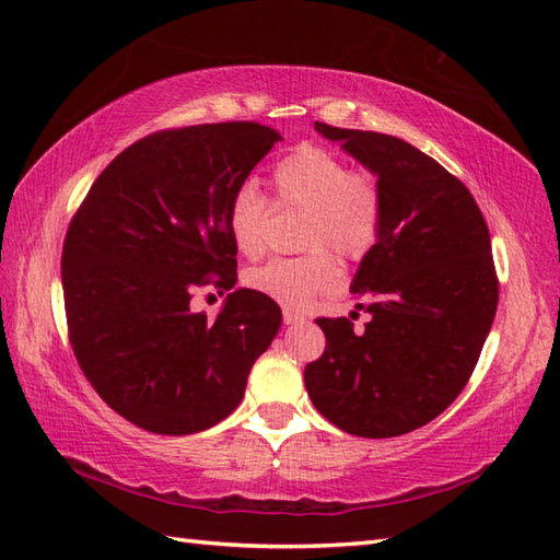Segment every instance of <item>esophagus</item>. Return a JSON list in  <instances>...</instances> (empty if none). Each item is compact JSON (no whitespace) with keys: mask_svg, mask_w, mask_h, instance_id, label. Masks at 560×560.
I'll return each mask as SVG.
<instances>
[{"mask_svg":"<svg viewBox=\"0 0 560 560\" xmlns=\"http://www.w3.org/2000/svg\"><path fill=\"white\" fill-rule=\"evenodd\" d=\"M281 317H283V323H287V325L303 323V315H301L299 311H291V307H283V311H281Z\"/></svg>","mask_w":560,"mask_h":560,"instance_id":"esophagus-1","label":"esophagus"}]
</instances>
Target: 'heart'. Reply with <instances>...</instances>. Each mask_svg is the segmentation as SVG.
<instances>
[{"mask_svg":"<svg viewBox=\"0 0 560 560\" xmlns=\"http://www.w3.org/2000/svg\"><path fill=\"white\" fill-rule=\"evenodd\" d=\"M271 201L303 209L299 257L269 259L247 271L245 283L287 307H303L315 295L337 287L339 269L329 253L361 259L373 249L385 223V195L368 171H349L339 153L317 144H301L271 171ZM269 199L253 183L233 189L225 205V229L233 245L247 257L265 247Z\"/></svg>","mask_w":560,"mask_h":560,"instance_id":"1","label":"heart"}]
</instances>
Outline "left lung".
<instances>
[{
	"instance_id": "1",
	"label": "left lung",
	"mask_w": 560,
	"mask_h": 560,
	"mask_svg": "<svg viewBox=\"0 0 560 560\" xmlns=\"http://www.w3.org/2000/svg\"><path fill=\"white\" fill-rule=\"evenodd\" d=\"M315 129L377 175L385 223L351 287L371 323L315 319L327 343L305 365L307 395L351 435H404L443 413L477 368L498 307L489 225L459 177L404 139Z\"/></svg>"
}]
</instances>
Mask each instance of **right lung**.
Listing matches in <instances>:
<instances>
[{"label":"right lung","instance_id":"right-lung-1","mask_svg":"<svg viewBox=\"0 0 560 560\" xmlns=\"http://www.w3.org/2000/svg\"><path fill=\"white\" fill-rule=\"evenodd\" d=\"M277 141L249 120L161 129L117 153L69 221V343L98 397L149 433L223 421L277 337L279 305L257 291L229 293L217 319L189 307L197 289L235 287L225 205Z\"/></svg>","mask_w":560,"mask_h":560}]
</instances>
